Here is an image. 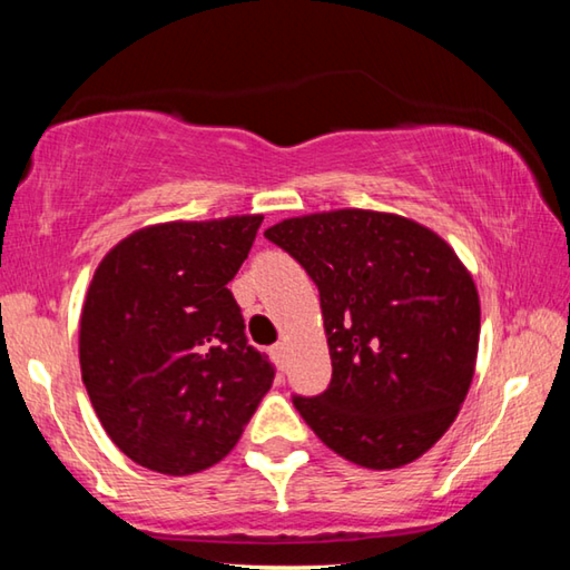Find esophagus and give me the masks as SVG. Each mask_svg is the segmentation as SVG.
<instances>
[{"label":"esophagus","mask_w":570,"mask_h":570,"mask_svg":"<svg viewBox=\"0 0 570 570\" xmlns=\"http://www.w3.org/2000/svg\"><path fill=\"white\" fill-rule=\"evenodd\" d=\"M272 354H274V360L278 362V366H282V370H284V362H286V344H284V342L274 344V346H272Z\"/></svg>","instance_id":"esophagus-1"}]
</instances>
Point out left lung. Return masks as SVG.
I'll use <instances>...</instances> for the list:
<instances>
[{
    "label": "left lung",
    "instance_id": "left-lung-1",
    "mask_svg": "<svg viewBox=\"0 0 570 570\" xmlns=\"http://www.w3.org/2000/svg\"><path fill=\"white\" fill-rule=\"evenodd\" d=\"M320 286L332 382L294 407L336 455L370 470L422 458L455 422L478 362L480 296L435 230L336 208L264 230Z\"/></svg>",
    "mask_w": 570,
    "mask_h": 570
}]
</instances>
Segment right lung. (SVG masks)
<instances>
[{
	"label": "right lung",
	"mask_w": 570,
	"mask_h": 570,
	"mask_svg": "<svg viewBox=\"0 0 570 570\" xmlns=\"http://www.w3.org/2000/svg\"><path fill=\"white\" fill-rule=\"evenodd\" d=\"M262 220L138 228L95 268L80 314L82 382L105 432L142 468L216 465L272 390L274 366L248 346L228 292Z\"/></svg>",
	"instance_id": "obj_1"
}]
</instances>
